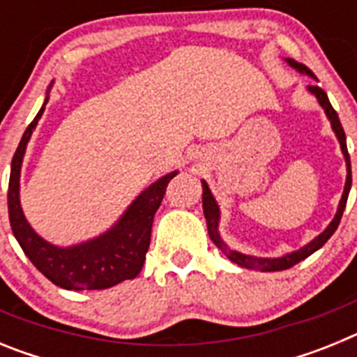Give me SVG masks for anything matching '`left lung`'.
<instances>
[{"label":"left lung","instance_id":"left-lung-1","mask_svg":"<svg viewBox=\"0 0 357 357\" xmlns=\"http://www.w3.org/2000/svg\"><path fill=\"white\" fill-rule=\"evenodd\" d=\"M286 62H288L291 68H295L296 71L304 73V75H309L311 78H317L314 77V73L311 71L309 68H305L304 64H298V62L293 61V59H286ZM307 89H309V93L317 96V100H318V103L321 105V109L326 110L327 118H329V121H331V127H333L334 134H336V137H338L340 146H342V151H343V157H345L347 181H345V189H343L342 200H340L338 211H336V216L333 218V222L329 223V227H327V229L324 230L320 236H317L313 241L307 243L305 247H302L301 250H295V252H291V254L282 255V257H273V259H270V257H254V255H247V254H241V252H238V250H232V248L227 247L225 243H223V239L220 238V232H218V225H220V207H218L216 200H214V197H213V193H211V189H209V185H207V182L202 181V188H204L202 202H204V214H206V220H207L209 238L213 239L214 245H216V247L220 248V250H222L223 254H225L227 257L232 261V263L239 264L241 268H248V270H259V272H280V270H288V268L295 266L296 263H301V261H304L305 257H309V255L313 254V252H317L318 248L324 247V245L327 243V239H329L331 236L336 232L340 222H342L343 211H345V206H347V198H349V191H351V185H352L351 157H349V150H347L345 132H343V127H342V123H340L338 114H336V110H334L333 105H331L326 91L321 89V87H318V85H309Z\"/></svg>","mask_w":357,"mask_h":357}]
</instances>
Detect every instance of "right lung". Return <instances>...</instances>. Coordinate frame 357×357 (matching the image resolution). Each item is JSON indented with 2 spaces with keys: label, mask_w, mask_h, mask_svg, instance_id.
<instances>
[{
  "label": "right lung",
  "mask_w": 357,
  "mask_h": 357,
  "mask_svg": "<svg viewBox=\"0 0 357 357\" xmlns=\"http://www.w3.org/2000/svg\"><path fill=\"white\" fill-rule=\"evenodd\" d=\"M48 103V96L44 105ZM44 105L28 125L12 159L8 181V218L15 239L33 266L64 289H107L139 275L150 247L151 223L162 202L169 181L176 172L160 176L132 202L118 223L105 234L73 247H55L44 241L24 218L19 202V176L26 144L36 130Z\"/></svg>",
  "instance_id": "add662e5"
}]
</instances>
